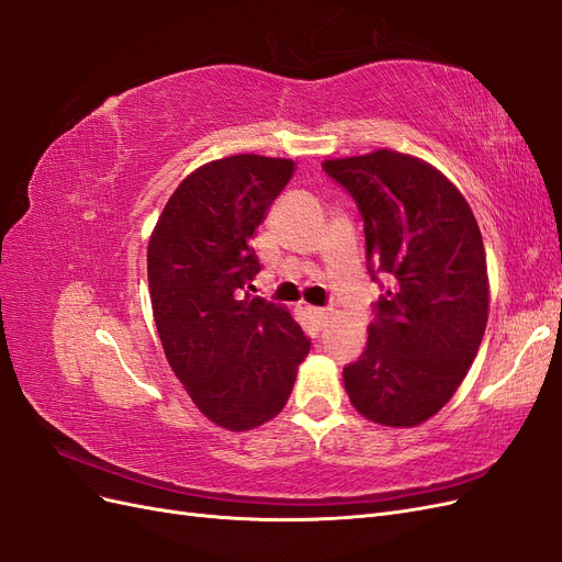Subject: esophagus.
I'll return each mask as SVG.
<instances>
[{
	"label": "esophagus",
	"instance_id": "1",
	"mask_svg": "<svg viewBox=\"0 0 562 562\" xmlns=\"http://www.w3.org/2000/svg\"><path fill=\"white\" fill-rule=\"evenodd\" d=\"M312 316L316 321V326H326L328 318L333 316V310H323V307H314L312 310Z\"/></svg>",
	"mask_w": 562,
	"mask_h": 562
}]
</instances>
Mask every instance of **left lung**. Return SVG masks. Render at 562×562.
I'll use <instances>...</instances> for the list:
<instances>
[{
	"instance_id": "left-lung-1",
	"label": "left lung",
	"mask_w": 562,
	"mask_h": 562,
	"mask_svg": "<svg viewBox=\"0 0 562 562\" xmlns=\"http://www.w3.org/2000/svg\"><path fill=\"white\" fill-rule=\"evenodd\" d=\"M359 203L372 279L386 277L368 347L342 378L382 427H417L443 407L479 353L490 312L479 223L436 166L394 149L326 159Z\"/></svg>"
}]
</instances>
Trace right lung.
<instances>
[{
	"label": "right lung",
	"instance_id": "obj_1",
	"mask_svg": "<svg viewBox=\"0 0 562 562\" xmlns=\"http://www.w3.org/2000/svg\"><path fill=\"white\" fill-rule=\"evenodd\" d=\"M295 161L234 155L199 166L166 201L147 246L151 312L168 366L213 424L248 431L291 396L310 339L285 307L246 293L250 239Z\"/></svg>",
	"mask_w": 562,
	"mask_h": 562
}]
</instances>
